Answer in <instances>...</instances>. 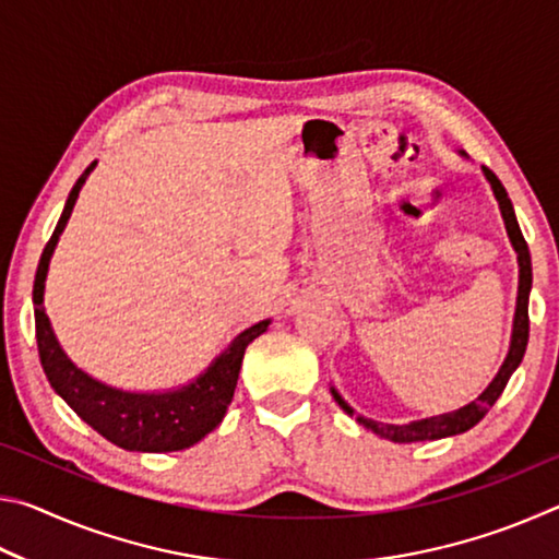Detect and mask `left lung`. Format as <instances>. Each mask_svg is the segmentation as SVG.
Masks as SVG:
<instances>
[{
    "mask_svg": "<svg viewBox=\"0 0 559 559\" xmlns=\"http://www.w3.org/2000/svg\"><path fill=\"white\" fill-rule=\"evenodd\" d=\"M484 175L493 187V194L500 206V214H503L506 222V231L510 236V243L518 253V266H520V281H518V302H515V318H513V337H510V349L500 365L498 374L493 377L484 394L478 400L468 402L466 406H461L456 412L449 414H439V416H429V419H419V421H409V424H382L374 419H367V416L355 414L353 406H349L343 396L337 394V390H330L335 396V402L343 406L345 414L355 416V419L362 424L365 429H372L377 437L390 439L394 443H412V441H433V439H447V437H456V433L468 431L471 427L484 419L488 414L490 406L498 402V396L503 394L506 384L510 380V374L518 370V365L523 362L525 347H527V333H530V320H527V298H530V288H533V266H530V251L527 243L523 239V231H520L515 212H513V202L506 192V187L500 185V179L490 173L488 167H484Z\"/></svg>",
    "mask_w": 559,
    "mask_h": 559,
    "instance_id": "left-lung-1",
    "label": "left lung"
}]
</instances>
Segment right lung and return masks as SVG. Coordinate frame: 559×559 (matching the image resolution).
<instances>
[{"mask_svg":"<svg viewBox=\"0 0 559 559\" xmlns=\"http://www.w3.org/2000/svg\"><path fill=\"white\" fill-rule=\"evenodd\" d=\"M96 163L86 167V173L73 185L69 200H66L63 214L51 234L49 243L44 246L34 278V320H36V345H39L41 367L53 392L71 406V409L96 429L100 437L126 451H182L202 441L206 433L219 427L226 406L231 404V396L239 380L241 359L246 347L253 343L261 333H266L271 320L246 328L243 333L231 340V345L206 367V372L197 377L179 390L169 392H122L116 386L93 380L88 372L75 367L69 355L63 353L59 340H56L49 316L44 308V281L49 271L51 253L56 241L63 231L66 222L73 212V204L79 200V192L91 169Z\"/></svg>","mask_w":559,"mask_h":559,"instance_id":"add662e5","label":"right lung"}]
</instances>
